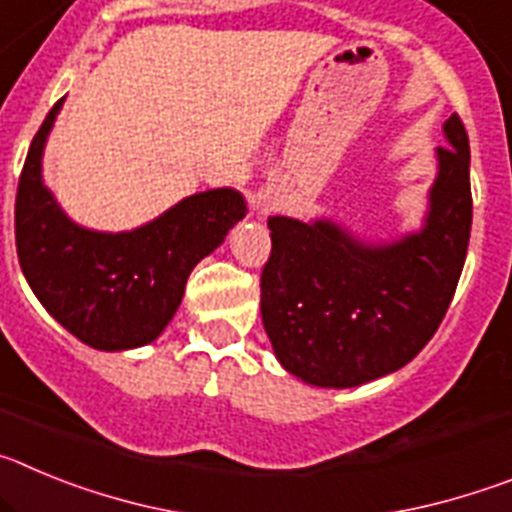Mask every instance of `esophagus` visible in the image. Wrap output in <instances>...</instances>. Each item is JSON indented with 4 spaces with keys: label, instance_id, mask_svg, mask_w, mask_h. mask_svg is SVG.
Masks as SVG:
<instances>
[{
    "label": "esophagus",
    "instance_id": "obj_1",
    "mask_svg": "<svg viewBox=\"0 0 512 512\" xmlns=\"http://www.w3.org/2000/svg\"><path fill=\"white\" fill-rule=\"evenodd\" d=\"M269 210H274V207H271V202H266V212H269Z\"/></svg>",
    "mask_w": 512,
    "mask_h": 512
}]
</instances>
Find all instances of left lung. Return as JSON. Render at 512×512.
Instances as JSON below:
<instances>
[{"label": "left lung", "instance_id": "obj_1", "mask_svg": "<svg viewBox=\"0 0 512 512\" xmlns=\"http://www.w3.org/2000/svg\"><path fill=\"white\" fill-rule=\"evenodd\" d=\"M438 174L418 233L366 243L333 220L269 217L261 320L279 364L315 387H359L397 372L433 338L454 300L469 230V135L443 122Z\"/></svg>", "mask_w": 512, "mask_h": 512}]
</instances>
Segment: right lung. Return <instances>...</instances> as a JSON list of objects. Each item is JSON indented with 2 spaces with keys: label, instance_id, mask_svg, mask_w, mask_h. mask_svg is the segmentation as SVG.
I'll use <instances>...</instances> for the list:
<instances>
[{
  "label": "right lung",
  "instance_id": "obj_1",
  "mask_svg": "<svg viewBox=\"0 0 512 512\" xmlns=\"http://www.w3.org/2000/svg\"><path fill=\"white\" fill-rule=\"evenodd\" d=\"M63 99L35 133L15 200L17 259L27 284L63 328L99 351L156 341L189 274L246 217L235 189L192 194L125 233L81 228L43 184V148Z\"/></svg>",
  "mask_w": 512,
  "mask_h": 512
}]
</instances>
